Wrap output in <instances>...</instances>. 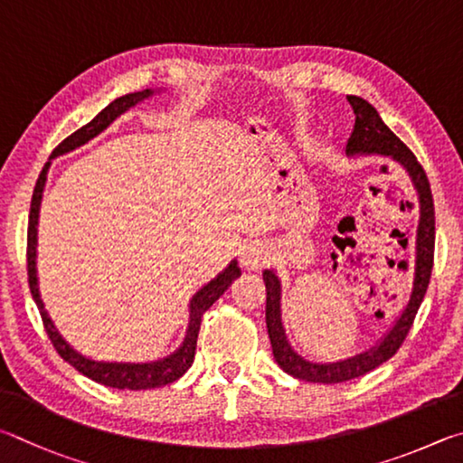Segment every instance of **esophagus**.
Instances as JSON below:
<instances>
[{
	"mask_svg": "<svg viewBox=\"0 0 463 463\" xmlns=\"http://www.w3.org/2000/svg\"><path fill=\"white\" fill-rule=\"evenodd\" d=\"M270 250L262 240H246L240 248V262L248 270H258L269 262Z\"/></svg>",
	"mask_w": 463,
	"mask_h": 463,
	"instance_id": "34e87169",
	"label": "esophagus"
}]
</instances>
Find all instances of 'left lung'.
Masks as SVG:
<instances>
[{
    "label": "left lung",
    "mask_w": 463,
    "mask_h": 463,
    "mask_svg": "<svg viewBox=\"0 0 463 463\" xmlns=\"http://www.w3.org/2000/svg\"><path fill=\"white\" fill-rule=\"evenodd\" d=\"M352 109L355 113L354 132L347 140L345 154L347 156H362V154H380V156H391L392 160L407 170L411 176V183L417 191L419 199V225H417V238H415V272H412V290L409 297V303L404 307L399 319L394 321L391 331L380 339V342L370 347L368 352H362L354 358H347L334 364H315L305 360L298 355L293 347H290L285 326H282V313H280V280L274 270H264V285H266V327H269V337L272 344V354L279 366L287 372V374L295 376L298 380H307V383H319V384H337L345 383V380L358 378L368 374L380 364L391 360L392 355L399 352L404 337H407L409 329L415 321V315L419 311L423 297L427 293L429 279H431L433 270V248H435V211H433V197L431 186H429V178L425 175L423 166L419 165L415 154H412L407 146L401 142L391 128H388L378 111L372 105L362 99V97L347 95Z\"/></svg>",
    "instance_id": "1"
}]
</instances>
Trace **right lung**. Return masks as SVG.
<instances>
[{
  "label": "right lung",
  "instance_id": "right-lung-1",
  "mask_svg": "<svg viewBox=\"0 0 463 463\" xmlns=\"http://www.w3.org/2000/svg\"><path fill=\"white\" fill-rule=\"evenodd\" d=\"M154 95V89H144V91L137 93H128L124 97H118L116 101H111L108 108L101 109L97 116L89 121L87 126L79 128L75 134H71L69 137L56 146L51 154V160L61 156V154H67L71 150L79 148V146L87 144L89 140H93L97 134H101L105 128H108L113 119H118L121 113L128 111L129 108H134L136 103H140L148 97ZM51 160L46 162L43 173H40L36 186H34V194H32V203H30V219H28V250H26V258H28V282H30V293L32 298L40 311V317H43L44 329L51 342L54 345V350L59 352L61 358L64 362H69L72 368L79 370L80 374L95 380L103 386L109 388H119V391H146V388H160L166 386L175 380L181 378L186 370L191 368V364L194 360V347H197V337H199V327H201V317L211 305H213L219 297H222L227 287L236 280L241 270L236 260H232L227 264V269L223 272H219L217 277L207 282L205 287L199 288L197 293L193 295L191 303H189V327H186V335L183 339L181 347L176 352H173L166 358L156 360V362H148V364H126V362H95L85 358L83 354H79L77 350H72L69 342H64V337L59 334V329L54 327L52 319L48 317V313L44 309L43 298H40V288H38V277H36V246H38V213H40V203H43V191H44V183H46V175L48 168H51Z\"/></svg>",
  "mask_w": 463,
  "mask_h": 463
}]
</instances>
